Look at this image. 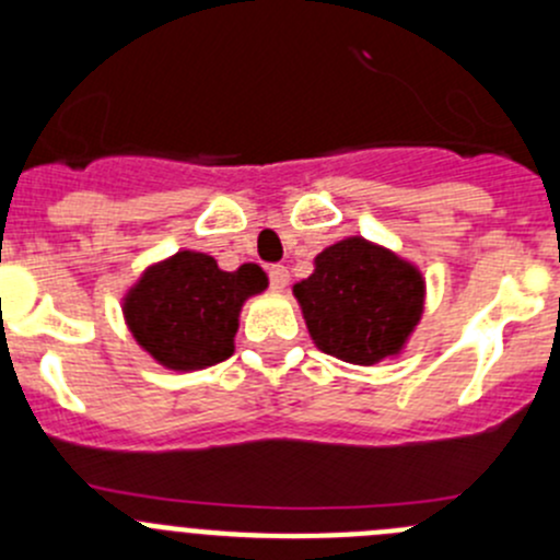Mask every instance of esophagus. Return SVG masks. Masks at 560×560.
<instances>
[{
	"instance_id": "34e87169",
	"label": "esophagus",
	"mask_w": 560,
	"mask_h": 560,
	"mask_svg": "<svg viewBox=\"0 0 560 560\" xmlns=\"http://www.w3.org/2000/svg\"><path fill=\"white\" fill-rule=\"evenodd\" d=\"M268 276H270V287H273L276 292L284 290L287 281H290V270H287L284 265H270Z\"/></svg>"
}]
</instances>
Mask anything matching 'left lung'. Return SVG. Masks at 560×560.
Returning <instances> with one entry per match:
<instances>
[{"mask_svg":"<svg viewBox=\"0 0 560 560\" xmlns=\"http://www.w3.org/2000/svg\"><path fill=\"white\" fill-rule=\"evenodd\" d=\"M316 349L352 365L404 354L425 312V276L411 259L363 235L322 248L314 273L292 287Z\"/></svg>","mask_w":560,"mask_h":560,"instance_id":"left-lung-1","label":"left lung"}]
</instances>
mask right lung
<instances>
[{
    "mask_svg": "<svg viewBox=\"0 0 560 560\" xmlns=\"http://www.w3.org/2000/svg\"><path fill=\"white\" fill-rule=\"evenodd\" d=\"M268 290L257 262L222 270L211 254L180 248L149 265L124 292L129 332L167 371H200L235 352L241 308Z\"/></svg>",
    "mask_w": 560,
    "mask_h": 560,
    "instance_id": "1",
    "label": "right lung"
}]
</instances>
